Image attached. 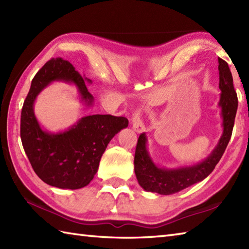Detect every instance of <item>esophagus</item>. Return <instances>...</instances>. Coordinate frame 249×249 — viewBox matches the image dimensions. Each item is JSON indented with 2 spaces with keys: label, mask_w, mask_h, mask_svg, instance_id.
I'll use <instances>...</instances> for the list:
<instances>
[{
  "label": "esophagus",
  "mask_w": 249,
  "mask_h": 249,
  "mask_svg": "<svg viewBox=\"0 0 249 249\" xmlns=\"http://www.w3.org/2000/svg\"><path fill=\"white\" fill-rule=\"evenodd\" d=\"M133 129L137 134H142L143 131H145V126L143 122L141 121L139 112H136L133 116Z\"/></svg>",
  "instance_id": "esophagus-1"
}]
</instances>
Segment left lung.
I'll return each instance as SVG.
<instances>
[{
	"label": "left lung",
	"mask_w": 249,
	"mask_h": 249,
	"mask_svg": "<svg viewBox=\"0 0 249 249\" xmlns=\"http://www.w3.org/2000/svg\"><path fill=\"white\" fill-rule=\"evenodd\" d=\"M219 100L223 134L211 154L197 163L178 168L158 166L153 160L147 149L146 134L139 136L135 153V173L139 185L145 192L160 195H172L192 185L203 181L217 165L228 145L237 110V96L233 87V79L227 62L218 57Z\"/></svg>",
	"instance_id": "8db88e82"
}]
</instances>
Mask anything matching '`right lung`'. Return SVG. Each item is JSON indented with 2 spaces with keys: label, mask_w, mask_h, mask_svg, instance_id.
Returning <instances> with one entry per match:
<instances>
[{
  "label": "right lung",
  "mask_w": 249,
  "mask_h": 249,
  "mask_svg": "<svg viewBox=\"0 0 249 249\" xmlns=\"http://www.w3.org/2000/svg\"><path fill=\"white\" fill-rule=\"evenodd\" d=\"M53 82L72 84L84 107L94 104L88 91L89 79L81 76L70 62L52 59L40 68L31 83L22 111L20 136L26 156L38 178L50 186L79 189L89 184L111 139L128 126L123 116L93 114L79 119L65 130L51 133L41 127L34 104L43 89Z\"/></svg>",
  "instance_id": "1"
}]
</instances>
